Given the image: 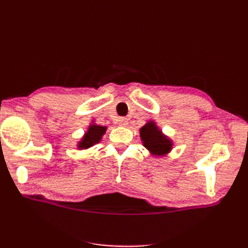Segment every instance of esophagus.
Masks as SVG:
<instances>
[{"label":"esophagus","instance_id":"34e87169","mask_svg":"<svg viewBox=\"0 0 248 248\" xmlns=\"http://www.w3.org/2000/svg\"><path fill=\"white\" fill-rule=\"evenodd\" d=\"M118 124L120 125H123V127H125V125L128 124V119L124 118V117H121V118H119L118 120Z\"/></svg>","mask_w":248,"mask_h":248}]
</instances>
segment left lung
Segmentation results:
<instances>
[{
  "label": "left lung",
  "mask_w": 248,
  "mask_h": 248,
  "mask_svg": "<svg viewBox=\"0 0 248 248\" xmlns=\"http://www.w3.org/2000/svg\"><path fill=\"white\" fill-rule=\"evenodd\" d=\"M140 137L144 148L148 149L151 154L156 156H163L167 154L173 146V142L162 133L154 121H149L140 129Z\"/></svg>",
  "instance_id": "1"
}]
</instances>
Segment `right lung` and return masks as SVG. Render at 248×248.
Instances as JSON below:
<instances>
[{
  "label": "right lung",
  "mask_w": 248,
  "mask_h": 248,
  "mask_svg": "<svg viewBox=\"0 0 248 248\" xmlns=\"http://www.w3.org/2000/svg\"><path fill=\"white\" fill-rule=\"evenodd\" d=\"M107 127H103V125H98L95 124H92L87 131L84 134L82 140L78 142V148L79 150H86L93 146L94 144L98 143V142L102 140V137L106 132Z\"/></svg>",
  "instance_id": "obj_1"
}]
</instances>
